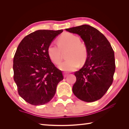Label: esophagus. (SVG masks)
<instances>
[{
  "label": "esophagus",
  "instance_id": "34e87169",
  "mask_svg": "<svg viewBox=\"0 0 129 129\" xmlns=\"http://www.w3.org/2000/svg\"><path fill=\"white\" fill-rule=\"evenodd\" d=\"M68 75V73L67 72H64L63 73V76L64 77H66Z\"/></svg>",
  "mask_w": 129,
  "mask_h": 129
}]
</instances>
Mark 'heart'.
<instances>
[{
  "label": "heart",
  "instance_id": "1",
  "mask_svg": "<svg viewBox=\"0 0 129 129\" xmlns=\"http://www.w3.org/2000/svg\"><path fill=\"white\" fill-rule=\"evenodd\" d=\"M58 44L51 43L47 48V53L51 61L56 65L61 61L62 51L68 50L66 61L59 66V68L66 72L76 70L79 66V62L83 64L88 57V48L79 37L70 33H66L57 40Z\"/></svg>",
  "mask_w": 129,
  "mask_h": 129
}]
</instances>
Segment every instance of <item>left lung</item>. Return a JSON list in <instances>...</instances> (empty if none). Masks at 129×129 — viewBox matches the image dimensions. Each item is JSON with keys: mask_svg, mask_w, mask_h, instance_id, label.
I'll list each match as a JSON object with an SVG mask.
<instances>
[{"mask_svg": "<svg viewBox=\"0 0 129 129\" xmlns=\"http://www.w3.org/2000/svg\"><path fill=\"white\" fill-rule=\"evenodd\" d=\"M78 34L88 48V57L81 70L74 73L76 82L72 91L82 101L93 102L100 99L113 81L115 70L114 52L103 34L88 25L66 28Z\"/></svg>", "mask_w": 129, "mask_h": 129, "instance_id": "1", "label": "left lung"}]
</instances>
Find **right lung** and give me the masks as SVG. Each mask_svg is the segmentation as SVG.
Wrapping results in <instances>:
<instances>
[{"mask_svg":"<svg viewBox=\"0 0 129 129\" xmlns=\"http://www.w3.org/2000/svg\"><path fill=\"white\" fill-rule=\"evenodd\" d=\"M63 30H39L25 36L13 59L14 80L19 95L31 105H44L55 95L63 79L47 53L48 45Z\"/></svg>","mask_w":129,"mask_h":129,"instance_id":"right-lung-1","label":"right lung"}]
</instances>
